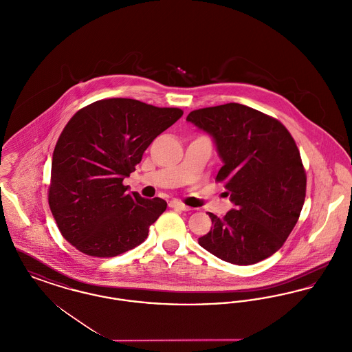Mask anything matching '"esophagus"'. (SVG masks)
<instances>
[{
	"label": "esophagus",
	"mask_w": 352,
	"mask_h": 352,
	"mask_svg": "<svg viewBox=\"0 0 352 352\" xmlns=\"http://www.w3.org/2000/svg\"><path fill=\"white\" fill-rule=\"evenodd\" d=\"M168 206H170L171 208H178V210H182V211H188V210H190L188 206H186L184 203H182L181 201H177V199L170 201Z\"/></svg>",
	"instance_id": "esophagus-1"
}]
</instances>
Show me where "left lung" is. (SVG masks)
<instances>
[{"label":"left lung","instance_id":"left-lung-1","mask_svg":"<svg viewBox=\"0 0 352 352\" xmlns=\"http://www.w3.org/2000/svg\"><path fill=\"white\" fill-rule=\"evenodd\" d=\"M215 140L234 208L198 243L223 261L252 265L284 245L301 214L306 173L294 138L277 118L243 104L201 108L186 118Z\"/></svg>","mask_w":352,"mask_h":352}]
</instances>
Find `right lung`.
<instances>
[{"label": "right lung", "instance_id": "add662e5", "mask_svg": "<svg viewBox=\"0 0 352 352\" xmlns=\"http://www.w3.org/2000/svg\"><path fill=\"white\" fill-rule=\"evenodd\" d=\"M182 115L179 108L104 99L71 118L54 149L49 187L52 217L71 245L88 256L115 257L145 241L168 203L129 194L122 181Z\"/></svg>", "mask_w": 352, "mask_h": 352}]
</instances>
